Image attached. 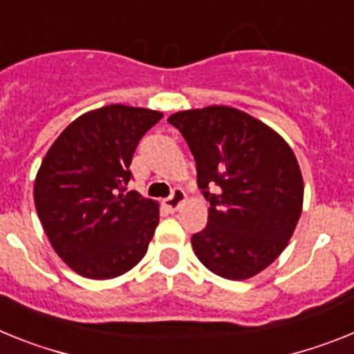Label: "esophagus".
<instances>
[{"instance_id": "1", "label": "esophagus", "mask_w": 354, "mask_h": 354, "mask_svg": "<svg viewBox=\"0 0 354 354\" xmlns=\"http://www.w3.org/2000/svg\"><path fill=\"white\" fill-rule=\"evenodd\" d=\"M185 201H187L185 192H183L181 189H174L173 194L164 199V207L169 208L171 212H174V210H178V208H180Z\"/></svg>"}]
</instances>
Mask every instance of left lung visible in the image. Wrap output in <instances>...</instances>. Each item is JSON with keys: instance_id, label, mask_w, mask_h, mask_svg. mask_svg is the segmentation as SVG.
Segmentation results:
<instances>
[{"instance_id": "left-lung-1", "label": "left lung", "mask_w": 354, "mask_h": 354, "mask_svg": "<svg viewBox=\"0 0 354 354\" xmlns=\"http://www.w3.org/2000/svg\"><path fill=\"white\" fill-rule=\"evenodd\" d=\"M194 155L208 224L192 235L199 262L226 279L262 272L287 248L303 210V176L285 139L233 106L181 110L167 119ZM208 185L220 187L217 195Z\"/></svg>"}]
</instances>
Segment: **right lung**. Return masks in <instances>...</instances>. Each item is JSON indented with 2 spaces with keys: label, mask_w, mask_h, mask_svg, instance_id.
Masks as SVG:
<instances>
[{
  "label": "right lung",
  "mask_w": 354,
  "mask_h": 354,
  "mask_svg": "<svg viewBox=\"0 0 354 354\" xmlns=\"http://www.w3.org/2000/svg\"><path fill=\"white\" fill-rule=\"evenodd\" d=\"M162 115L126 104L91 110L42 160L33 185L37 215L55 253L84 278H118L146 254L158 203L124 190L135 147Z\"/></svg>",
  "instance_id": "obj_1"
}]
</instances>
